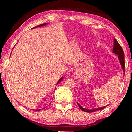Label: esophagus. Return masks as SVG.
Here are the masks:
<instances>
[{"label": "esophagus", "mask_w": 132, "mask_h": 132, "mask_svg": "<svg viewBox=\"0 0 132 132\" xmlns=\"http://www.w3.org/2000/svg\"><path fill=\"white\" fill-rule=\"evenodd\" d=\"M78 77H78V75H77L75 74V75H73V78H75V79H78Z\"/></svg>", "instance_id": "obj_1"}]
</instances>
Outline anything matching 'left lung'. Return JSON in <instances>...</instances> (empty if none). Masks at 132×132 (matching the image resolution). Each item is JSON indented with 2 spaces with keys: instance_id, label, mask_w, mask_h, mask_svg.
Returning <instances> with one entry per match:
<instances>
[{
  "instance_id": "left-lung-1",
  "label": "left lung",
  "mask_w": 132,
  "mask_h": 132,
  "mask_svg": "<svg viewBox=\"0 0 132 132\" xmlns=\"http://www.w3.org/2000/svg\"><path fill=\"white\" fill-rule=\"evenodd\" d=\"M114 41V42H113V50H112V52L115 53L118 55V59L119 60L120 62V64L121 65V68L123 70L124 74H125V57H124V52H123V50H122V48L120 46L119 44L118 43V41H117V39H113ZM78 105L79 106L80 108L81 109V110L84 111V112H95L96 111L98 110H101V109H102L105 108L107 106H105L103 107H101V108H95V109H86L85 108H83L82 106L80 105L77 103Z\"/></svg>"
}]
</instances>
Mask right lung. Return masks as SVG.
Here are the masks:
<instances>
[{"instance_id":"1","label":"right lung","mask_w":132,"mask_h":132,"mask_svg":"<svg viewBox=\"0 0 132 132\" xmlns=\"http://www.w3.org/2000/svg\"><path fill=\"white\" fill-rule=\"evenodd\" d=\"M46 24H47V23H45V24H41V25H39V26H36V27H33L32 28H36V27H41V26H45V25H46ZM62 79H63V77H61V79H59V81H57V84H58L59 83V82H61L62 80ZM39 110H41V109H35V111H39Z\"/></svg>"}]
</instances>
